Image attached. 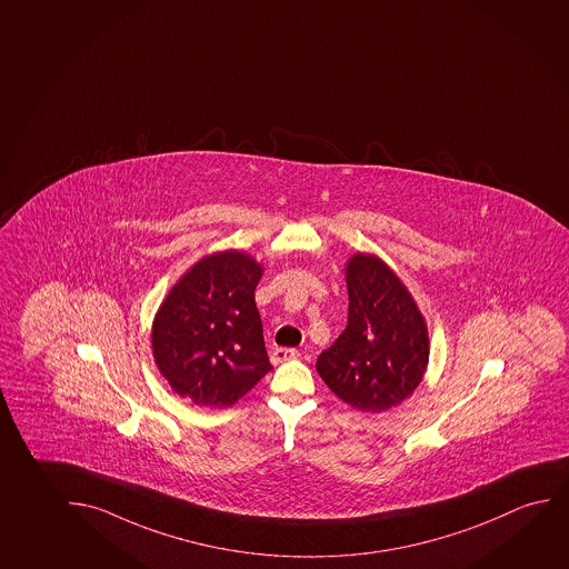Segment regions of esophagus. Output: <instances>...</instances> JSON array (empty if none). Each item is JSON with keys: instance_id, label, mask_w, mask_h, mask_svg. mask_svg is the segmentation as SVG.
Instances as JSON below:
<instances>
[{"instance_id": "1", "label": "esophagus", "mask_w": 569, "mask_h": 569, "mask_svg": "<svg viewBox=\"0 0 569 569\" xmlns=\"http://www.w3.org/2000/svg\"><path fill=\"white\" fill-rule=\"evenodd\" d=\"M300 357V352L297 349H274L271 352V362L272 365H280V362H284V360L298 359Z\"/></svg>"}]
</instances>
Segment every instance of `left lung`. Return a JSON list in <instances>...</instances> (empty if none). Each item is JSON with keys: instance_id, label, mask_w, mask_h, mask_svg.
<instances>
[{"instance_id": "obj_1", "label": "left lung", "mask_w": 569, "mask_h": 569, "mask_svg": "<svg viewBox=\"0 0 569 569\" xmlns=\"http://www.w3.org/2000/svg\"><path fill=\"white\" fill-rule=\"evenodd\" d=\"M349 321L316 370L339 400L382 413L416 392L429 365L423 313L400 277L372 253L345 264Z\"/></svg>"}]
</instances>
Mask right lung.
<instances>
[{"label":"right lung","instance_id":"add662e5","mask_svg":"<svg viewBox=\"0 0 569 569\" xmlns=\"http://www.w3.org/2000/svg\"><path fill=\"white\" fill-rule=\"evenodd\" d=\"M263 264L238 249L202 257L169 289L152 323V352L173 392L230 408L272 369L256 287Z\"/></svg>","mask_w":569,"mask_h":569}]
</instances>
